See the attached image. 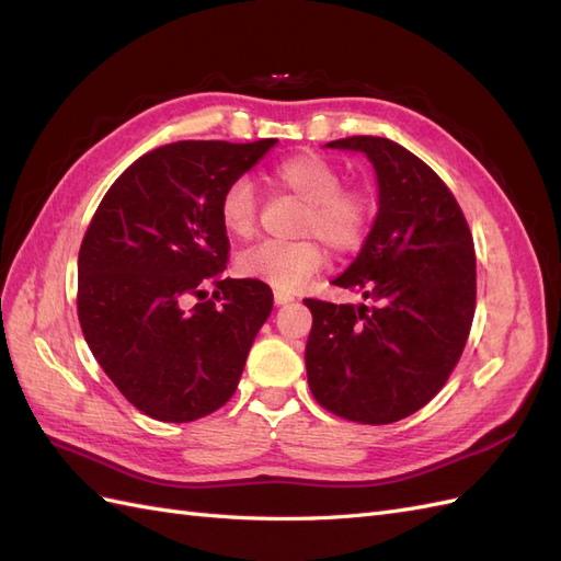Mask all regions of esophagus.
<instances>
[{
  "label": "esophagus",
  "instance_id": "1",
  "mask_svg": "<svg viewBox=\"0 0 561 561\" xmlns=\"http://www.w3.org/2000/svg\"><path fill=\"white\" fill-rule=\"evenodd\" d=\"M274 299H276L278 307H283V304H290L295 297H293L290 293H280V290H276V293H274Z\"/></svg>",
  "mask_w": 561,
  "mask_h": 561
}]
</instances>
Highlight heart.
I'll list each match as a JSON object with an SVG mask.
<instances>
[{"mask_svg":"<svg viewBox=\"0 0 561 561\" xmlns=\"http://www.w3.org/2000/svg\"><path fill=\"white\" fill-rule=\"evenodd\" d=\"M268 182L304 203L299 233L318 236L332 250L348 252L365 241L371 203L360 186H342L339 165L318 154H295L271 165ZM219 222L236 239H250L257 227V194L248 178L231 180L219 196ZM325 264V250L313 239L264 241L239 257V271L280 293H295Z\"/></svg>","mask_w":561,"mask_h":561,"instance_id":"b5f03b06","label":"heart"}]
</instances>
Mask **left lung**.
<instances>
[{
    "instance_id": "left-lung-1",
    "label": "left lung",
    "mask_w": 561,
    "mask_h": 561,
    "mask_svg": "<svg viewBox=\"0 0 561 561\" xmlns=\"http://www.w3.org/2000/svg\"><path fill=\"white\" fill-rule=\"evenodd\" d=\"M375 165L379 213L358 257L332 283L367 304L304 299L313 325L307 377L328 412L383 426L419 412L461 358L474 316V250L454 194L398 142H328Z\"/></svg>"
}]
</instances>
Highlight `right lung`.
<instances>
[{
  "label": "right lung",
  "instance_id": "1",
  "mask_svg": "<svg viewBox=\"0 0 561 561\" xmlns=\"http://www.w3.org/2000/svg\"><path fill=\"white\" fill-rule=\"evenodd\" d=\"M276 142L182 140L149 151L116 178L83 236L81 332L112 383L151 419L186 423L219 410L274 309L266 283L222 278L219 196ZM208 282L214 299L190 308Z\"/></svg>",
  "mask_w": 561,
  "mask_h": 561
}]
</instances>
